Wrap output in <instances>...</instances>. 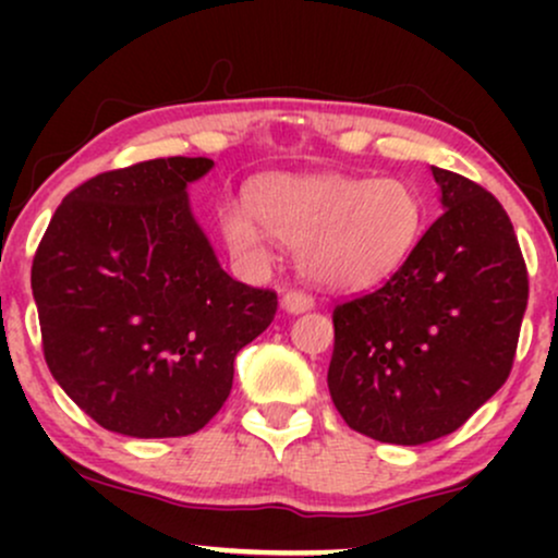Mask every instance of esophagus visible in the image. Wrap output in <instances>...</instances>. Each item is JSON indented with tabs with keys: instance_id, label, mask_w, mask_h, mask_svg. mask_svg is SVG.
I'll return each mask as SVG.
<instances>
[{
	"instance_id": "obj_1",
	"label": "esophagus",
	"mask_w": 558,
	"mask_h": 558,
	"mask_svg": "<svg viewBox=\"0 0 558 558\" xmlns=\"http://www.w3.org/2000/svg\"><path fill=\"white\" fill-rule=\"evenodd\" d=\"M280 306H283L288 315H301V312H310L312 306H315V299L306 296V293L301 291H288L283 293V299H280Z\"/></svg>"
}]
</instances>
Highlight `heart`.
Instances as JSON below:
<instances>
[{"label": "heart", "mask_w": 558, "mask_h": 558, "mask_svg": "<svg viewBox=\"0 0 558 558\" xmlns=\"http://www.w3.org/2000/svg\"><path fill=\"white\" fill-rule=\"evenodd\" d=\"M252 215L220 213L230 254L243 262L270 257V235L296 246L299 272L330 291H356L388 278L420 239L422 202L399 178L341 172L272 175L252 189Z\"/></svg>", "instance_id": "heart-1"}]
</instances>
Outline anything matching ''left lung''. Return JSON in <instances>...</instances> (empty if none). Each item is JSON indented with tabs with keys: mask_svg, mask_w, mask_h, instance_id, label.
<instances>
[{
	"mask_svg": "<svg viewBox=\"0 0 558 558\" xmlns=\"http://www.w3.org/2000/svg\"><path fill=\"white\" fill-rule=\"evenodd\" d=\"M433 178L438 220L386 286L332 312V403L380 444L422 446L462 427L509 377L527 310L498 198L457 172Z\"/></svg>",
	"mask_w": 558,
	"mask_h": 558,
	"instance_id": "left-lung-1",
	"label": "left lung"
}]
</instances>
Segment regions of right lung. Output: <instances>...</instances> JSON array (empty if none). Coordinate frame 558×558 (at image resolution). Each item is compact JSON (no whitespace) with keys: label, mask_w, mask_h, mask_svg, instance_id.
<instances>
[{"label":"right lung","mask_w":558,"mask_h":558,"mask_svg":"<svg viewBox=\"0 0 558 558\" xmlns=\"http://www.w3.org/2000/svg\"><path fill=\"white\" fill-rule=\"evenodd\" d=\"M207 157L101 172L62 198L31 270L44 356L105 430L178 438L202 430L233 388L235 354L278 296L222 270L191 213Z\"/></svg>","instance_id":"add662e5"}]
</instances>
